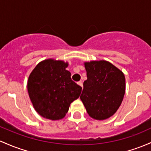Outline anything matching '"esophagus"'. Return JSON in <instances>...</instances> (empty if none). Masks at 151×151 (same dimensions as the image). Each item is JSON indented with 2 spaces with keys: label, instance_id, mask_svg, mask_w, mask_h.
<instances>
[{
  "label": "esophagus",
  "instance_id": "obj_1",
  "mask_svg": "<svg viewBox=\"0 0 151 151\" xmlns=\"http://www.w3.org/2000/svg\"><path fill=\"white\" fill-rule=\"evenodd\" d=\"M78 84L79 86H81V87L83 88V84H82V81H79V82H78Z\"/></svg>",
  "mask_w": 151,
  "mask_h": 151
}]
</instances>
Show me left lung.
I'll return each instance as SVG.
<instances>
[{
  "label": "left lung",
  "mask_w": 151,
  "mask_h": 151,
  "mask_svg": "<svg viewBox=\"0 0 151 151\" xmlns=\"http://www.w3.org/2000/svg\"><path fill=\"white\" fill-rule=\"evenodd\" d=\"M87 80L80 96L87 113L96 120H105L115 113L123 100V73L106 61L86 62Z\"/></svg>",
  "instance_id": "8db88e82"
}]
</instances>
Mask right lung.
<instances>
[{"instance_id": "1", "label": "right lung", "mask_w": 151, "mask_h": 151, "mask_svg": "<svg viewBox=\"0 0 151 151\" xmlns=\"http://www.w3.org/2000/svg\"><path fill=\"white\" fill-rule=\"evenodd\" d=\"M67 63L47 59L34 68L28 80V92L36 112L52 120L62 119L77 100L82 87L71 78Z\"/></svg>"}]
</instances>
